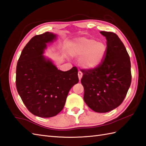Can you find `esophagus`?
Masks as SVG:
<instances>
[{
    "mask_svg": "<svg viewBox=\"0 0 146 146\" xmlns=\"http://www.w3.org/2000/svg\"><path fill=\"white\" fill-rule=\"evenodd\" d=\"M78 78H79V80H81V78H82L83 76V73L81 72V71H78Z\"/></svg>",
    "mask_w": 146,
    "mask_h": 146,
    "instance_id": "34e87169",
    "label": "esophagus"
}]
</instances>
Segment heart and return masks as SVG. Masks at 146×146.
<instances>
[{"label": "heart", "mask_w": 146, "mask_h": 146, "mask_svg": "<svg viewBox=\"0 0 146 146\" xmlns=\"http://www.w3.org/2000/svg\"><path fill=\"white\" fill-rule=\"evenodd\" d=\"M106 51L103 43L84 37L76 39L70 45L71 55L80 57V65L86 69H93L100 65L106 56Z\"/></svg>", "instance_id": "b5f03b06"}]
</instances>
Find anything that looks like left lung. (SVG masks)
I'll list each match as a JSON object with an SVG mask.
<instances>
[{
    "label": "left lung",
    "instance_id": "1",
    "mask_svg": "<svg viewBox=\"0 0 146 146\" xmlns=\"http://www.w3.org/2000/svg\"><path fill=\"white\" fill-rule=\"evenodd\" d=\"M100 33L107 40L106 54L95 68L83 70L84 102L97 113H107L123 103L131 83L129 54L114 32Z\"/></svg>",
    "mask_w": 146,
    "mask_h": 146
}]
</instances>
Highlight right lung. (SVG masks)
<instances>
[{
    "label": "right lung",
    "mask_w": 146,
    "mask_h": 146,
    "mask_svg": "<svg viewBox=\"0 0 146 146\" xmlns=\"http://www.w3.org/2000/svg\"><path fill=\"white\" fill-rule=\"evenodd\" d=\"M55 37L48 32L32 37L23 48L16 68L19 94L30 113L41 117L58 114L69 91L79 81L76 67L62 72L42 55L46 43Z\"/></svg>",
    "instance_id": "right-lung-1"
}]
</instances>
